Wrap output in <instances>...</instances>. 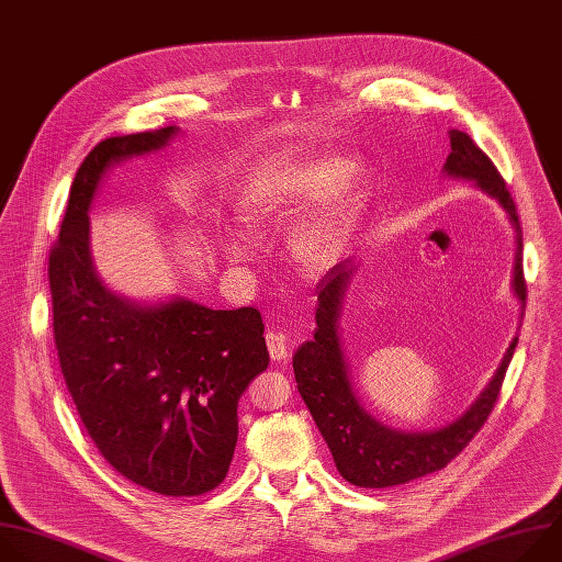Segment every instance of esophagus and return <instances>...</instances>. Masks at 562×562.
Wrapping results in <instances>:
<instances>
[{"label":"esophagus","mask_w":562,"mask_h":562,"mask_svg":"<svg viewBox=\"0 0 562 562\" xmlns=\"http://www.w3.org/2000/svg\"><path fill=\"white\" fill-rule=\"evenodd\" d=\"M266 341H268V350H270V357L274 361H285L288 355H290V344H288V336L283 331H274V329H268L266 331Z\"/></svg>","instance_id":"esophagus-1"}]
</instances>
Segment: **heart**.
I'll list each match as a JSON object with an SVG mask.
<instances>
[{"label":"heart","mask_w":562,"mask_h":562,"mask_svg":"<svg viewBox=\"0 0 562 562\" xmlns=\"http://www.w3.org/2000/svg\"><path fill=\"white\" fill-rule=\"evenodd\" d=\"M359 179L341 157H305L257 168L239 188L235 212L244 231L261 235L290 212L318 203L288 233V255L305 274L331 266L346 246L359 205ZM231 263H248L250 248L241 237L223 239Z\"/></svg>","instance_id":"b5f03b06"}]
</instances>
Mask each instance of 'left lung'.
Wrapping results in <instances>:
<instances>
[{"instance_id":"1","label":"left lung","mask_w":562,"mask_h":562,"mask_svg":"<svg viewBox=\"0 0 562 562\" xmlns=\"http://www.w3.org/2000/svg\"><path fill=\"white\" fill-rule=\"evenodd\" d=\"M450 144L452 153L447 155L442 166L445 177L472 181L481 192L498 201L512 223L516 237L512 290L520 303L522 318L527 288L522 279V231L516 205L503 177L470 135L450 131ZM355 270L357 257H348L336 263L316 285L314 339L299 346L292 357V368L299 394L329 447L336 470L357 487L383 490L438 472L463 452V447L474 438L494 409L505 372L518 346V336L512 339L501 366L476 401L452 423L423 431L390 427L372 416L359 401L344 352L339 318Z\"/></svg>"}]
</instances>
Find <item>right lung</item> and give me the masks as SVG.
I'll return each instance as SVG.
<instances>
[{
  "label": "right lung",
  "mask_w": 562,
  "mask_h": 562,
  "mask_svg": "<svg viewBox=\"0 0 562 562\" xmlns=\"http://www.w3.org/2000/svg\"><path fill=\"white\" fill-rule=\"evenodd\" d=\"M177 126L110 137L79 166L50 252L61 374L101 457L164 496H199L228 474L239 398L270 355L259 310L153 303L112 292L90 250V207L105 175L170 146Z\"/></svg>",
  "instance_id": "1"
}]
</instances>
